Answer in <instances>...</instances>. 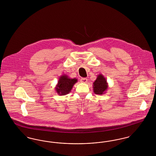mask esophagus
I'll list each match as a JSON object with an SVG mask.
<instances>
[{
    "mask_svg": "<svg viewBox=\"0 0 156 156\" xmlns=\"http://www.w3.org/2000/svg\"><path fill=\"white\" fill-rule=\"evenodd\" d=\"M80 81L83 83H87L88 82V79L86 78H82Z\"/></svg>",
    "mask_w": 156,
    "mask_h": 156,
    "instance_id": "34e87169",
    "label": "esophagus"
}]
</instances>
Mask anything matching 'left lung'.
<instances>
[{
    "mask_svg": "<svg viewBox=\"0 0 156 156\" xmlns=\"http://www.w3.org/2000/svg\"><path fill=\"white\" fill-rule=\"evenodd\" d=\"M108 89V83L106 79L102 74L97 76L96 80L93 82V90L95 94L102 95Z\"/></svg>",
    "mask_w": 156,
    "mask_h": 156,
    "instance_id": "left-lung-1",
    "label": "left lung"
}]
</instances>
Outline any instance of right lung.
I'll list each match as a JSON object with an SVG mask.
<instances>
[{"label":"right lung","mask_w":156,"mask_h":156,"mask_svg":"<svg viewBox=\"0 0 156 156\" xmlns=\"http://www.w3.org/2000/svg\"><path fill=\"white\" fill-rule=\"evenodd\" d=\"M78 80L76 78H70L66 74L59 76L58 83L55 89L59 95H66L69 94Z\"/></svg>","instance_id":"add662e5"}]
</instances>
